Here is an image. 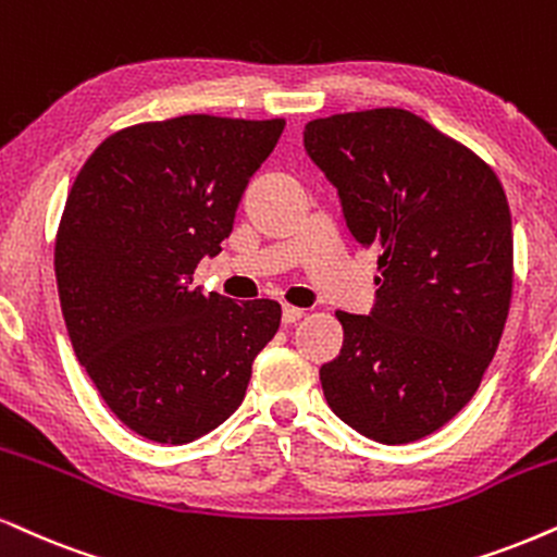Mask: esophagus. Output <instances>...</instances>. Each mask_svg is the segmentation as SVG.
<instances>
[{"label": "esophagus", "mask_w": 557, "mask_h": 557, "mask_svg": "<svg viewBox=\"0 0 557 557\" xmlns=\"http://www.w3.org/2000/svg\"><path fill=\"white\" fill-rule=\"evenodd\" d=\"M302 308H298V306H283V323H295V321H300L302 319Z\"/></svg>", "instance_id": "1"}]
</instances>
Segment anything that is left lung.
I'll return each instance as SVG.
<instances>
[{
    "label": "left lung",
    "mask_w": 557,
    "mask_h": 557,
    "mask_svg": "<svg viewBox=\"0 0 557 557\" xmlns=\"http://www.w3.org/2000/svg\"><path fill=\"white\" fill-rule=\"evenodd\" d=\"M302 146L336 187L357 244L375 246L370 313L336 311L321 364L331 411L383 445L436 432L494 360L511 300V213L494 169L398 108L311 121Z\"/></svg>",
    "instance_id": "left-lung-1"
}]
</instances>
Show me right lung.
<instances>
[{"instance_id":"right-lung-1","label":"right lung","mask_w":557,"mask_h":557,"mask_svg":"<svg viewBox=\"0 0 557 557\" xmlns=\"http://www.w3.org/2000/svg\"><path fill=\"white\" fill-rule=\"evenodd\" d=\"M285 121L182 115L112 133L76 174L55 236V283L76 360L112 413L187 445L242 406L280 302L193 287L234 228Z\"/></svg>"}]
</instances>
